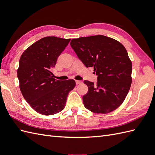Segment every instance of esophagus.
Listing matches in <instances>:
<instances>
[{"label": "esophagus", "instance_id": "1", "mask_svg": "<svg viewBox=\"0 0 155 155\" xmlns=\"http://www.w3.org/2000/svg\"><path fill=\"white\" fill-rule=\"evenodd\" d=\"M82 83L81 81H79V80H76V83L77 84V85H78V84H81Z\"/></svg>", "mask_w": 155, "mask_h": 155}]
</instances>
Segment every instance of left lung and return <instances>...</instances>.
<instances>
[{
  "label": "left lung",
  "mask_w": 155,
  "mask_h": 155,
  "mask_svg": "<svg viewBox=\"0 0 155 155\" xmlns=\"http://www.w3.org/2000/svg\"><path fill=\"white\" fill-rule=\"evenodd\" d=\"M70 46L85 66L94 67L97 81L85 80L88 91L83 104L95 113L116 110L125 100L130 87L132 63L120 42L98 35L73 39Z\"/></svg>",
  "instance_id": "8db88e82"
}]
</instances>
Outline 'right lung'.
Here are the masks:
<instances>
[{
  "label": "right lung",
  "mask_w": 155,
  "mask_h": 155,
  "mask_svg": "<svg viewBox=\"0 0 155 155\" xmlns=\"http://www.w3.org/2000/svg\"><path fill=\"white\" fill-rule=\"evenodd\" d=\"M70 39L45 37L31 45L22 54L17 70L20 90L32 109L43 115L64 109L74 79L56 80L51 70Z\"/></svg>",
  "instance_id": "right-lung-1"
}]
</instances>
